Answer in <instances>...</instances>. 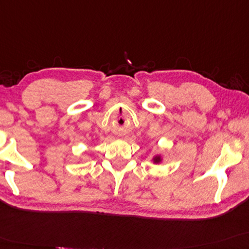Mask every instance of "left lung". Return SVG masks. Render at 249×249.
<instances>
[{
  "mask_svg": "<svg viewBox=\"0 0 249 249\" xmlns=\"http://www.w3.org/2000/svg\"><path fill=\"white\" fill-rule=\"evenodd\" d=\"M153 162H155V163L161 162V157L160 156H156L155 158H153Z\"/></svg>",
  "mask_w": 249,
  "mask_h": 249,
  "instance_id": "left-lung-1",
  "label": "left lung"
}]
</instances>
